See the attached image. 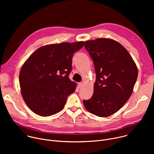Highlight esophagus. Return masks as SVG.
I'll list each match as a JSON object with an SVG mask.
<instances>
[{
  "mask_svg": "<svg viewBox=\"0 0 154 154\" xmlns=\"http://www.w3.org/2000/svg\"><path fill=\"white\" fill-rule=\"evenodd\" d=\"M82 85H83V83L82 82L79 83H78V88H80L82 86Z\"/></svg>",
  "mask_w": 154,
  "mask_h": 154,
  "instance_id": "esophagus-1",
  "label": "esophagus"
}]
</instances>
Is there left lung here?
I'll return each mask as SVG.
<instances>
[{
  "instance_id": "obj_1",
  "label": "left lung",
  "mask_w": 154,
  "mask_h": 154,
  "mask_svg": "<svg viewBox=\"0 0 154 154\" xmlns=\"http://www.w3.org/2000/svg\"><path fill=\"white\" fill-rule=\"evenodd\" d=\"M85 48L93 60L96 79L91 98L83 102L90 113L108 117L121 108L132 93L138 77L137 65L115 40L87 41Z\"/></svg>"
}]
</instances>
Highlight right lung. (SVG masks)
I'll return each instance as SVG.
<instances>
[{
	"mask_svg": "<svg viewBox=\"0 0 154 154\" xmlns=\"http://www.w3.org/2000/svg\"><path fill=\"white\" fill-rule=\"evenodd\" d=\"M83 41L47 45L35 51L19 73L22 96L31 110L41 116L55 115L64 108L76 83L70 80L73 54Z\"/></svg>",
	"mask_w": 154,
	"mask_h": 154,
	"instance_id": "right-lung-1",
	"label": "right lung"
}]
</instances>
